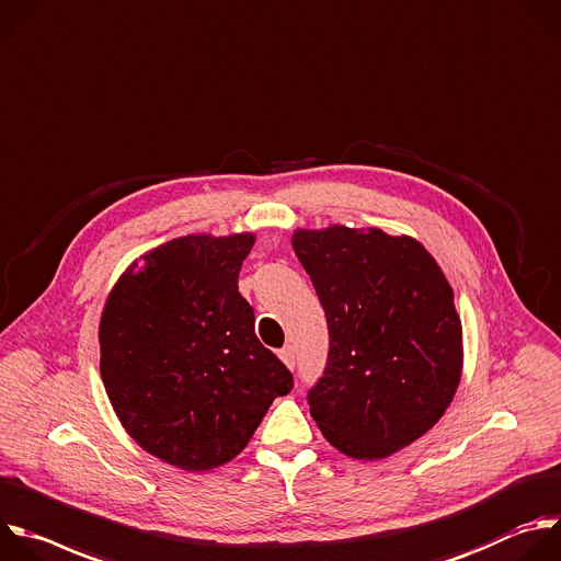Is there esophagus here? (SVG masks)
Returning <instances> with one entry per match:
<instances>
[{
	"label": "esophagus",
	"instance_id": "1",
	"mask_svg": "<svg viewBox=\"0 0 561 561\" xmlns=\"http://www.w3.org/2000/svg\"><path fill=\"white\" fill-rule=\"evenodd\" d=\"M278 358L291 369L294 365H296V354H294V347L291 345H287V347H283L280 352H278Z\"/></svg>",
	"mask_w": 561,
	"mask_h": 561
}]
</instances>
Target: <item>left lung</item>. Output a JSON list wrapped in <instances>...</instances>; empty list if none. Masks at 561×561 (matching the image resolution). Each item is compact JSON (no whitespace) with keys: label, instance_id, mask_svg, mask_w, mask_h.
Returning a JSON list of instances; mask_svg holds the SVG:
<instances>
[{"label":"left lung","instance_id":"obj_1","mask_svg":"<svg viewBox=\"0 0 561 561\" xmlns=\"http://www.w3.org/2000/svg\"><path fill=\"white\" fill-rule=\"evenodd\" d=\"M291 245L329 329L311 417L345 456L389 458L444 415L460 385L454 289L411 237L331 226L296 230Z\"/></svg>","mask_w":561,"mask_h":561}]
</instances>
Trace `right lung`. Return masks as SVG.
Returning a JSON list of instances; mask_svg holds the SVG:
<instances>
[{
	"mask_svg": "<svg viewBox=\"0 0 561 561\" xmlns=\"http://www.w3.org/2000/svg\"><path fill=\"white\" fill-rule=\"evenodd\" d=\"M254 234H190L150 250L112 287L101 380L130 437L183 471L237 458L270 404L294 387L261 345L239 272Z\"/></svg>",
	"mask_w": 561,
	"mask_h": 561,
	"instance_id": "add662e5",
	"label": "right lung"
}]
</instances>
